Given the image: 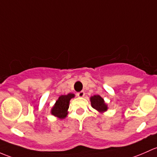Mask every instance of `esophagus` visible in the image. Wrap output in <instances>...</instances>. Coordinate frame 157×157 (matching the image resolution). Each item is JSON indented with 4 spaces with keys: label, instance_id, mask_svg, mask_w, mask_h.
I'll list each match as a JSON object with an SVG mask.
<instances>
[{
    "label": "esophagus",
    "instance_id": "esophagus-1",
    "mask_svg": "<svg viewBox=\"0 0 157 157\" xmlns=\"http://www.w3.org/2000/svg\"><path fill=\"white\" fill-rule=\"evenodd\" d=\"M85 95V91H83V90H82V91L78 92V93L77 94V96L79 97V98H83Z\"/></svg>",
    "mask_w": 157,
    "mask_h": 157
}]
</instances>
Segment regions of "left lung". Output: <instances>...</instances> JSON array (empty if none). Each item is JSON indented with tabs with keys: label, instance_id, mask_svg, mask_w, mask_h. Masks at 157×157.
Here are the masks:
<instances>
[{
	"label": "left lung",
	"instance_id": "left-lung-1",
	"mask_svg": "<svg viewBox=\"0 0 157 157\" xmlns=\"http://www.w3.org/2000/svg\"><path fill=\"white\" fill-rule=\"evenodd\" d=\"M90 104L91 106L94 109L100 113H103L104 112L107 111L108 106L105 103L104 100L103 98H101L100 95H94L90 98Z\"/></svg>",
	"mask_w": 157,
	"mask_h": 157
}]
</instances>
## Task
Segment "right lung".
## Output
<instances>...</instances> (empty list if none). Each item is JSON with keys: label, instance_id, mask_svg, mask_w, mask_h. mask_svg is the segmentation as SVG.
Here are the masks:
<instances>
[{"label": "right lung", "instance_id": "1", "mask_svg": "<svg viewBox=\"0 0 157 157\" xmlns=\"http://www.w3.org/2000/svg\"><path fill=\"white\" fill-rule=\"evenodd\" d=\"M75 98V94L72 93L67 95H61L51 108V113L59 119H65L68 115V109L69 106V101Z\"/></svg>", "mask_w": 157, "mask_h": 157}]
</instances>
